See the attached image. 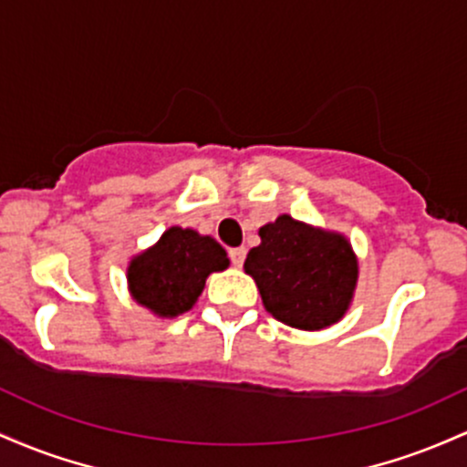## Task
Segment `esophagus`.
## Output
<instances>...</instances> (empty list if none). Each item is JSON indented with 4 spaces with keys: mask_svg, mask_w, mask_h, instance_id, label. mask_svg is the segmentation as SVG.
Masks as SVG:
<instances>
[{
    "mask_svg": "<svg viewBox=\"0 0 467 467\" xmlns=\"http://www.w3.org/2000/svg\"><path fill=\"white\" fill-rule=\"evenodd\" d=\"M244 258H247V249L244 247H235L229 251V260H232L234 266H243Z\"/></svg>",
    "mask_w": 467,
    "mask_h": 467,
    "instance_id": "obj_1",
    "label": "esophagus"
}]
</instances>
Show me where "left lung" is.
Segmentation results:
<instances>
[{
  "mask_svg": "<svg viewBox=\"0 0 467 467\" xmlns=\"http://www.w3.org/2000/svg\"><path fill=\"white\" fill-rule=\"evenodd\" d=\"M258 234L260 244L247 254L244 271L258 285L266 311L302 331L339 322L358 285V258L348 240L286 213Z\"/></svg>",
  "mask_w": 467,
  "mask_h": 467,
  "instance_id": "obj_1",
  "label": "left lung"
}]
</instances>
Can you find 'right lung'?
<instances>
[{"label":"right lung","instance_id":"add662e5","mask_svg":"<svg viewBox=\"0 0 467 467\" xmlns=\"http://www.w3.org/2000/svg\"><path fill=\"white\" fill-rule=\"evenodd\" d=\"M227 266V251L212 235L170 227L154 247L130 262L128 286L134 300L154 316L176 317L196 304L207 275Z\"/></svg>","mask_w":467,"mask_h":467}]
</instances>
